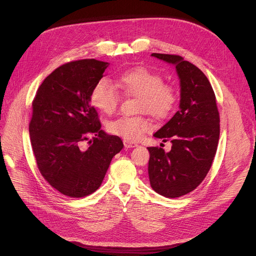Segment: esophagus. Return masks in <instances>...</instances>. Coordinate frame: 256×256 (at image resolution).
<instances>
[{"instance_id":"1","label":"esophagus","mask_w":256,"mask_h":256,"mask_svg":"<svg viewBox=\"0 0 256 256\" xmlns=\"http://www.w3.org/2000/svg\"><path fill=\"white\" fill-rule=\"evenodd\" d=\"M124 144L126 148H134V147L137 146V143L130 142V141H128V140H124Z\"/></svg>"}]
</instances>
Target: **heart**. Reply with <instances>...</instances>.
<instances>
[{"instance_id":"1","label":"heart","mask_w":256,"mask_h":256,"mask_svg":"<svg viewBox=\"0 0 256 256\" xmlns=\"http://www.w3.org/2000/svg\"><path fill=\"white\" fill-rule=\"evenodd\" d=\"M124 94L138 96L137 111L148 112L156 119L171 115L178 104V93L173 86L165 84L163 76L146 67L137 66L121 72L115 80ZM91 104L102 113L111 115L120 100L119 92L106 78L98 80L90 94ZM152 120L145 115L121 116L108 124V130L115 136L134 142L152 128Z\"/></svg>"}]
</instances>
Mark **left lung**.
Returning <instances> with one entry per match:
<instances>
[{
  "label": "left lung",
  "mask_w": 256,
  "mask_h": 256,
  "mask_svg": "<svg viewBox=\"0 0 256 256\" xmlns=\"http://www.w3.org/2000/svg\"><path fill=\"white\" fill-rule=\"evenodd\" d=\"M176 65L180 82V110L154 137L172 143L171 150L147 147L152 189L167 198L192 192L212 167L220 136V116L210 80L197 66L178 55L152 54Z\"/></svg>",
  "instance_id": "8db88e82"
}]
</instances>
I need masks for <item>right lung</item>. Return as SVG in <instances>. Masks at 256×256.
<instances>
[{
	"instance_id": "add662e5",
	"label": "right lung",
	"mask_w": 256,
	"mask_h": 256,
	"mask_svg": "<svg viewBox=\"0 0 256 256\" xmlns=\"http://www.w3.org/2000/svg\"><path fill=\"white\" fill-rule=\"evenodd\" d=\"M108 66L96 59L65 63L44 78L32 102L29 132L37 167L54 189L72 198L96 192L124 147L118 136L100 128L90 104Z\"/></svg>"
}]
</instances>
